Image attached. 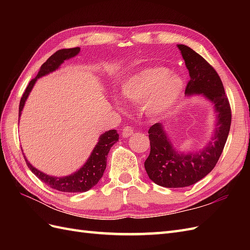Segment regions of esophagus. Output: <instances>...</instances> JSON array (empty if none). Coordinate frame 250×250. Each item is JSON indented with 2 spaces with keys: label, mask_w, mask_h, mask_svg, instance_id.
Listing matches in <instances>:
<instances>
[{
  "label": "esophagus",
  "mask_w": 250,
  "mask_h": 250,
  "mask_svg": "<svg viewBox=\"0 0 250 250\" xmlns=\"http://www.w3.org/2000/svg\"><path fill=\"white\" fill-rule=\"evenodd\" d=\"M122 131H123V132H122L123 138H129L130 135L133 134V130H132V128H131L130 126L125 127Z\"/></svg>",
  "instance_id": "obj_1"
}]
</instances>
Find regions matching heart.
Here are the masks:
<instances>
[{
    "mask_svg": "<svg viewBox=\"0 0 250 250\" xmlns=\"http://www.w3.org/2000/svg\"><path fill=\"white\" fill-rule=\"evenodd\" d=\"M185 88L178 74L166 67H150L122 80L120 96L131 102H142L146 115L152 119L165 117L176 106Z\"/></svg>",
    "mask_w": 250,
    "mask_h": 250,
    "instance_id": "1",
    "label": "heart"
}]
</instances>
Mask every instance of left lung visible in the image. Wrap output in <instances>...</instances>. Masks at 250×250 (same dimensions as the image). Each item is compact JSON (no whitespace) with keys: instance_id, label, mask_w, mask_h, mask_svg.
Returning <instances> with one entry per match:
<instances>
[{"instance_id":"obj_1","label":"left lung","mask_w":250,"mask_h":250,"mask_svg":"<svg viewBox=\"0 0 250 250\" xmlns=\"http://www.w3.org/2000/svg\"><path fill=\"white\" fill-rule=\"evenodd\" d=\"M190 74L186 96H202L214 105L215 129L210 141L195 152H183L172 144L162 123L148 130L150 154L145 169L154 184L165 188H185L206 177L214 169L228 140L231 112L222 81L206 59L186 44H177Z\"/></svg>"}]
</instances>
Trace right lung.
I'll use <instances>...</instances> for the list:
<instances>
[{
	"mask_svg": "<svg viewBox=\"0 0 250 250\" xmlns=\"http://www.w3.org/2000/svg\"><path fill=\"white\" fill-rule=\"evenodd\" d=\"M79 52H80V48L78 47L59 50L55 52L52 56H50L47 62L41 66V70L39 74H37V76L29 82V85L27 86L25 93L22 94V97L20 102V108H19V121L21 115V111L24 109L25 103L28 99L30 93H31V90L36 83L37 79L58 70L59 66L64 62V60L75 57L79 54ZM118 141H119V134L117 130L112 129V130L105 131L100 135L97 145L93 149L92 153H90L85 164L76 172L62 177L48 175V174L37 170L29 163V161L27 160L25 155L24 157L29 169L31 170L35 175L42 181V183L48 185L50 188L60 192L82 193V192H86L90 190V188L95 187L98 184V181L101 179L105 169H106V160H107L109 150L112 147L113 144H116Z\"/></svg>",
	"mask_w": 250,
	"mask_h": 250,
	"instance_id": "right-lung-1",
	"label": "right lung"
}]
</instances>
